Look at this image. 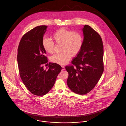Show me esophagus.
Here are the masks:
<instances>
[{
	"mask_svg": "<svg viewBox=\"0 0 126 126\" xmlns=\"http://www.w3.org/2000/svg\"><path fill=\"white\" fill-rule=\"evenodd\" d=\"M61 67H62V70H65V67H64V66H61Z\"/></svg>",
	"mask_w": 126,
	"mask_h": 126,
	"instance_id": "esophagus-1",
	"label": "esophagus"
}]
</instances>
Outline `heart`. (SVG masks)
Instances as JSON below:
<instances>
[{
    "instance_id": "obj_1",
    "label": "heart",
    "mask_w": 126,
    "mask_h": 126,
    "mask_svg": "<svg viewBox=\"0 0 126 126\" xmlns=\"http://www.w3.org/2000/svg\"><path fill=\"white\" fill-rule=\"evenodd\" d=\"M52 39L57 44H61L62 52L54 54L50 57V60L61 65L66 63L71 55L78 54L83 45V37L80 32L65 29L56 31L52 35ZM42 45L44 49L48 53L51 54L54 52V42L51 40L43 38Z\"/></svg>"
}]
</instances>
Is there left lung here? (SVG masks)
Segmentation results:
<instances>
[{"label": "left lung", "instance_id": "8db88e82", "mask_svg": "<svg viewBox=\"0 0 126 126\" xmlns=\"http://www.w3.org/2000/svg\"><path fill=\"white\" fill-rule=\"evenodd\" d=\"M83 45L73 65L66 66L68 73L67 84L76 94L83 95L95 87L104 70L103 45L100 35L88 25L82 29Z\"/></svg>", "mask_w": 126, "mask_h": 126}]
</instances>
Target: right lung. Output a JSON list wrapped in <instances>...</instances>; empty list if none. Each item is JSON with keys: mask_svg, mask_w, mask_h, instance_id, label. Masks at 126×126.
Segmentation results:
<instances>
[{"mask_svg": "<svg viewBox=\"0 0 126 126\" xmlns=\"http://www.w3.org/2000/svg\"><path fill=\"white\" fill-rule=\"evenodd\" d=\"M48 27L38 26L26 33L18 48L17 62L21 78L27 89L33 94L42 96L53 87L61 66L49 62L42 45L44 33ZM49 65L44 69L43 65Z\"/></svg>", "mask_w": 126, "mask_h": 126, "instance_id": "add662e5", "label": "right lung"}]
</instances>
